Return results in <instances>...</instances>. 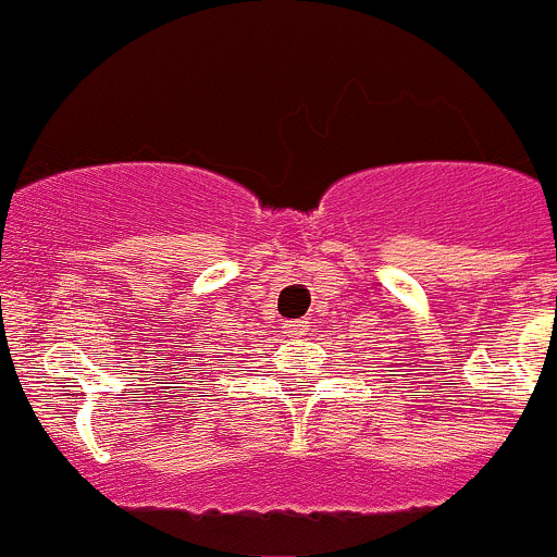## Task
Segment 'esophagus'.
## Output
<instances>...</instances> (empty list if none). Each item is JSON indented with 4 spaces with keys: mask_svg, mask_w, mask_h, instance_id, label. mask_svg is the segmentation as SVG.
<instances>
[{
    "mask_svg": "<svg viewBox=\"0 0 557 557\" xmlns=\"http://www.w3.org/2000/svg\"><path fill=\"white\" fill-rule=\"evenodd\" d=\"M283 332L288 334V337H305V334H307V321H301V318H296V321H285L283 323Z\"/></svg>",
    "mask_w": 557,
    "mask_h": 557,
    "instance_id": "esophagus-1",
    "label": "esophagus"
}]
</instances>
